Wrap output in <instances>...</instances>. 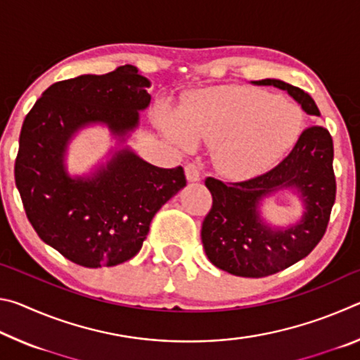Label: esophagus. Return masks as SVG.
I'll list each match as a JSON object with an SVG mask.
<instances>
[{
  "mask_svg": "<svg viewBox=\"0 0 360 360\" xmlns=\"http://www.w3.org/2000/svg\"><path fill=\"white\" fill-rule=\"evenodd\" d=\"M184 169H186V178H187V181L197 182V181L202 179V176H200V169H198L197 165H195V163H187Z\"/></svg>",
  "mask_w": 360,
  "mask_h": 360,
  "instance_id": "obj_1",
  "label": "esophagus"
}]
</instances>
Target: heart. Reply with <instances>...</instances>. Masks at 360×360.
<instances>
[{
    "instance_id": "obj_1",
    "label": "heart",
    "mask_w": 360,
    "mask_h": 360,
    "mask_svg": "<svg viewBox=\"0 0 360 360\" xmlns=\"http://www.w3.org/2000/svg\"><path fill=\"white\" fill-rule=\"evenodd\" d=\"M158 124L182 149L212 144L219 172L249 179L281 160L300 135V109L252 87L208 89L184 101L178 112L162 109Z\"/></svg>"
}]
</instances>
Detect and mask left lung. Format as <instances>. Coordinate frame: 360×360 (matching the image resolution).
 <instances>
[{"instance_id": "left-lung-1", "label": "left lung", "mask_w": 360, "mask_h": 360, "mask_svg": "<svg viewBox=\"0 0 360 360\" xmlns=\"http://www.w3.org/2000/svg\"><path fill=\"white\" fill-rule=\"evenodd\" d=\"M257 85L285 90L309 115H321L314 100L302 89L278 79ZM212 206L202 225L205 252L212 265L235 276L264 278L284 270L313 251L322 240L337 193L333 174V141L321 125L308 127L294 149L270 172L241 182L206 178ZM294 186L305 206L300 223L271 229L259 219L261 198Z\"/></svg>"}]
</instances>
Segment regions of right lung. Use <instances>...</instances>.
Here are the masks:
<instances>
[{
  "label": "right lung",
  "mask_w": 360,
  "mask_h": 360,
  "mask_svg": "<svg viewBox=\"0 0 360 360\" xmlns=\"http://www.w3.org/2000/svg\"><path fill=\"white\" fill-rule=\"evenodd\" d=\"M149 85L133 65L66 79L52 84L23 120L14 176L27 217L46 245L81 266L135 257L152 217L187 182L182 167H154L130 149L115 152L89 178L66 173L72 135L105 124L124 141L149 106Z\"/></svg>",
  "instance_id": "right-lung-1"
}]
</instances>
